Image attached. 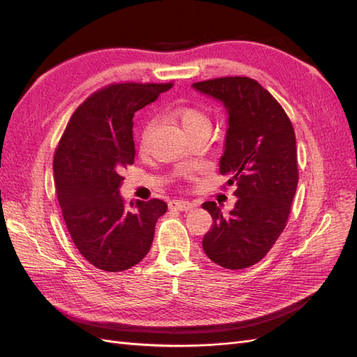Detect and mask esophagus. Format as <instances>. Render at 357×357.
<instances>
[{"instance_id": "34e87169", "label": "esophagus", "mask_w": 357, "mask_h": 357, "mask_svg": "<svg viewBox=\"0 0 357 357\" xmlns=\"http://www.w3.org/2000/svg\"><path fill=\"white\" fill-rule=\"evenodd\" d=\"M169 207L174 210H178V211H189L195 207V204L189 202V201H183V199H174L169 202Z\"/></svg>"}]
</instances>
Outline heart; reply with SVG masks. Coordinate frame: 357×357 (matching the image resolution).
I'll return each instance as SVG.
<instances>
[{
	"label": "heart",
	"mask_w": 357,
	"mask_h": 357,
	"mask_svg": "<svg viewBox=\"0 0 357 357\" xmlns=\"http://www.w3.org/2000/svg\"><path fill=\"white\" fill-rule=\"evenodd\" d=\"M174 119L181 126L183 131H185L189 135L193 134H199V132H208L211 129V121L210 117L205 114L202 110L197 109V107H181V109H177L174 112ZM153 129V123L147 122V125L143 129V135H142V144L144 146L149 139L150 132Z\"/></svg>",
	"instance_id": "1"
}]
</instances>
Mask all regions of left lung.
I'll return each instance as SVG.
<instances>
[{
	"mask_svg": "<svg viewBox=\"0 0 357 357\" xmlns=\"http://www.w3.org/2000/svg\"><path fill=\"white\" fill-rule=\"evenodd\" d=\"M192 88L223 104L228 116L220 174L235 186V207L202 204L213 225L202 248L228 269L252 266L283 232L298 186L296 138L287 114L274 96L248 77H222Z\"/></svg>",
	"mask_w": 357,
	"mask_h": 357,
	"instance_id": "left-lung-1",
	"label": "left lung"
}]
</instances>
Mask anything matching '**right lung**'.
Segmentation results:
<instances>
[{"label": "right lung", "instance_id": "right-lung-1", "mask_svg": "<svg viewBox=\"0 0 357 357\" xmlns=\"http://www.w3.org/2000/svg\"><path fill=\"white\" fill-rule=\"evenodd\" d=\"M171 83H117L91 95L71 116L53 159L63 220L86 261L109 273L143 261L168 205L137 201L128 208L121 172L134 164L132 117Z\"/></svg>", "mask_w": 357, "mask_h": 357}]
</instances>
